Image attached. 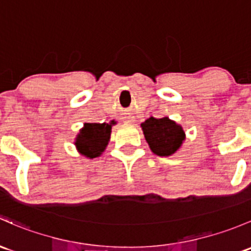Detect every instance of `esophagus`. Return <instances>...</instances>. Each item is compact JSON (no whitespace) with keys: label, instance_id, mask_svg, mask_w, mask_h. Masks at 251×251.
Returning a JSON list of instances; mask_svg holds the SVG:
<instances>
[{"label":"esophagus","instance_id":"esophagus-1","mask_svg":"<svg viewBox=\"0 0 251 251\" xmlns=\"http://www.w3.org/2000/svg\"><path fill=\"white\" fill-rule=\"evenodd\" d=\"M124 120H125L126 123H132V121H134L132 117H127V118H125V119H124Z\"/></svg>","mask_w":251,"mask_h":251}]
</instances>
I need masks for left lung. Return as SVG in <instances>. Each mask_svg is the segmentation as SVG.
Masks as SVG:
<instances>
[{
  "label": "left lung",
  "instance_id": "obj_1",
  "mask_svg": "<svg viewBox=\"0 0 251 251\" xmlns=\"http://www.w3.org/2000/svg\"><path fill=\"white\" fill-rule=\"evenodd\" d=\"M144 137L152 152L159 156H170L179 149L185 138L181 126L167 117H150L142 124Z\"/></svg>",
  "mask_w": 251,
  "mask_h": 251
}]
</instances>
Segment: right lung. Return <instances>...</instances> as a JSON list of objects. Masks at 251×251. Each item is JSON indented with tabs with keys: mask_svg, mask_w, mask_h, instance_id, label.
I'll use <instances>...</instances> for the list:
<instances>
[{
	"mask_svg": "<svg viewBox=\"0 0 251 251\" xmlns=\"http://www.w3.org/2000/svg\"><path fill=\"white\" fill-rule=\"evenodd\" d=\"M114 124V121H112L110 124H84V127L79 132L77 141L75 143L79 151L90 159L100 156L107 147L110 132H112V125Z\"/></svg>",
	"mask_w": 251,
	"mask_h": 251,
	"instance_id": "add662e5",
	"label": "right lung"
}]
</instances>
